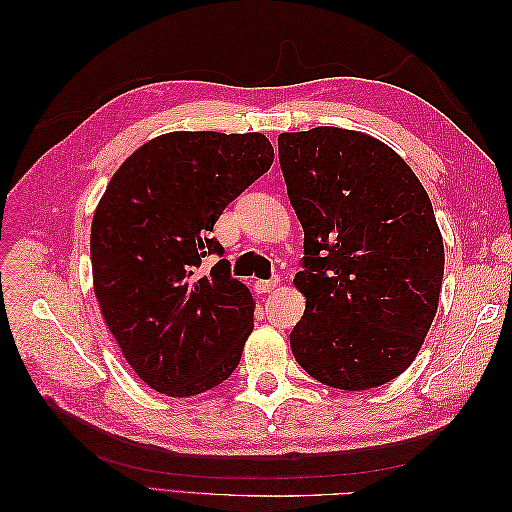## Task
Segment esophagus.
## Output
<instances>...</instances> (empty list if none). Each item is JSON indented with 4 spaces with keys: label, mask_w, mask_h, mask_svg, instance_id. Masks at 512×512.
<instances>
[{
    "label": "esophagus",
    "mask_w": 512,
    "mask_h": 512,
    "mask_svg": "<svg viewBox=\"0 0 512 512\" xmlns=\"http://www.w3.org/2000/svg\"><path fill=\"white\" fill-rule=\"evenodd\" d=\"M277 284H279L277 277L275 279H259V281H255V290L259 292V295H266V292H273L277 288Z\"/></svg>",
    "instance_id": "1"
}]
</instances>
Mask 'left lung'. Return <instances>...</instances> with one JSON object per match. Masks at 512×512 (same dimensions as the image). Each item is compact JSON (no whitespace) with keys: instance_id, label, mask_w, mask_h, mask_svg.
Returning a JSON list of instances; mask_svg holds the SVG:
<instances>
[{"instance_id":"1","label":"left lung","mask_w":512,"mask_h":512,"mask_svg":"<svg viewBox=\"0 0 512 512\" xmlns=\"http://www.w3.org/2000/svg\"><path fill=\"white\" fill-rule=\"evenodd\" d=\"M279 165L303 226L290 332L319 383L361 391L400 376L438 310L444 246L427 191L394 149L341 127L279 134Z\"/></svg>"}]
</instances>
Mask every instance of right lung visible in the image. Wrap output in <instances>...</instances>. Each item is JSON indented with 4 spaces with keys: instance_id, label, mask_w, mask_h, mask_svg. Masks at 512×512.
Masks as SVG:
<instances>
[{
    "instance_id": "right-lung-1",
    "label": "right lung",
    "mask_w": 512,
    "mask_h": 512,
    "mask_svg": "<svg viewBox=\"0 0 512 512\" xmlns=\"http://www.w3.org/2000/svg\"><path fill=\"white\" fill-rule=\"evenodd\" d=\"M264 134L171 132L129 156L90 235L103 319L140 380L167 396L209 391L235 372L255 301L211 237L222 211L273 165Z\"/></svg>"
}]
</instances>
